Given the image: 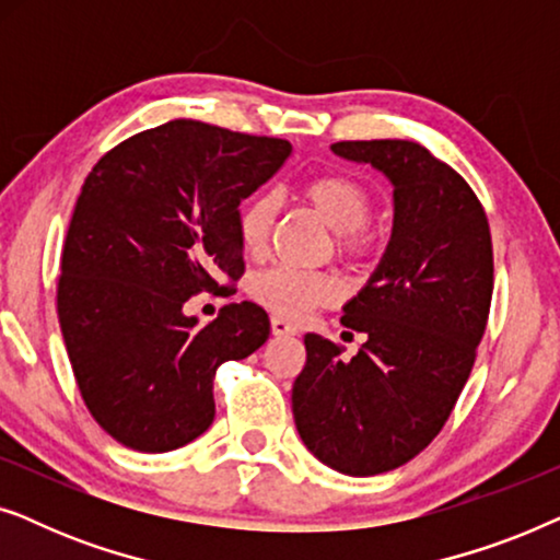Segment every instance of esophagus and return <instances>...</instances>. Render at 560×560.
I'll list each match as a JSON object with an SVG mask.
<instances>
[{
    "instance_id": "34e87169",
    "label": "esophagus",
    "mask_w": 560,
    "mask_h": 560,
    "mask_svg": "<svg viewBox=\"0 0 560 560\" xmlns=\"http://www.w3.org/2000/svg\"><path fill=\"white\" fill-rule=\"evenodd\" d=\"M270 326H272V334L275 336H295L298 334V328L290 324L288 318H282V316H272L270 318Z\"/></svg>"
}]
</instances>
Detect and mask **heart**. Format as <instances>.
<instances>
[{"instance_id":"obj_1","label":"heart","mask_w":560,"mask_h":560,"mask_svg":"<svg viewBox=\"0 0 560 560\" xmlns=\"http://www.w3.org/2000/svg\"><path fill=\"white\" fill-rule=\"evenodd\" d=\"M298 194L326 226L339 236V247L347 255H362L370 249L374 236L366 229L372 217V196L362 183L343 173H320L303 180ZM275 224V198L255 196L242 203L236 213V236L247 255H259L270 240ZM249 293L265 308L285 318H301L316 305H326L339 298V280L324 272H301L293 267H270L252 280Z\"/></svg>"}]
</instances>
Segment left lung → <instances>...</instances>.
I'll list each match as a JSON object with an SVG mask.
<instances>
[{"mask_svg": "<svg viewBox=\"0 0 560 560\" xmlns=\"http://www.w3.org/2000/svg\"><path fill=\"white\" fill-rule=\"evenodd\" d=\"M393 186V234L377 270L343 305L357 357L305 334L293 418L305 448L349 477L408 464L446 423L469 380L492 303L487 213L462 175L408 140L331 144Z\"/></svg>", "mask_w": 560, "mask_h": 560, "instance_id": "left-lung-1", "label": "left lung"}]
</instances>
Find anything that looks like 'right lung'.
<instances>
[{
    "mask_svg": "<svg viewBox=\"0 0 560 560\" xmlns=\"http://www.w3.org/2000/svg\"><path fill=\"white\" fill-rule=\"evenodd\" d=\"M290 150L278 137L173 119L89 173L60 262L58 320L83 402L121 446L165 454L209 431L217 370L270 336L257 303H229L206 326L183 305L242 278L240 203Z\"/></svg>",
    "mask_w": 560,
    "mask_h": 560,
    "instance_id": "obj_1",
    "label": "right lung"
}]
</instances>
